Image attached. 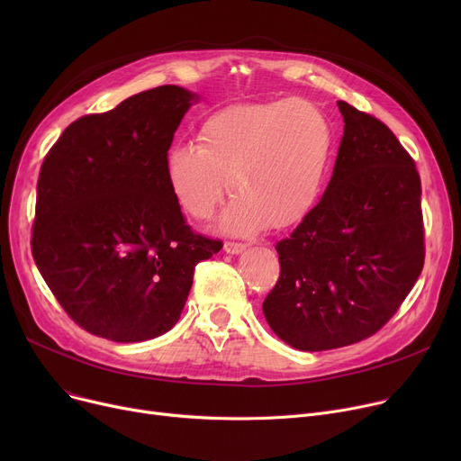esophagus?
Returning a JSON list of instances; mask_svg holds the SVG:
<instances>
[{
	"label": "esophagus",
	"mask_w": 461,
	"mask_h": 461,
	"mask_svg": "<svg viewBox=\"0 0 461 461\" xmlns=\"http://www.w3.org/2000/svg\"><path fill=\"white\" fill-rule=\"evenodd\" d=\"M245 250H247V247L243 243H226L224 245V252L231 254V256H237V254L245 252Z\"/></svg>",
	"instance_id": "esophagus-1"
}]
</instances>
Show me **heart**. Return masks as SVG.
Here are the masks:
<instances>
[{
	"mask_svg": "<svg viewBox=\"0 0 461 461\" xmlns=\"http://www.w3.org/2000/svg\"><path fill=\"white\" fill-rule=\"evenodd\" d=\"M334 149L327 113L303 99L226 106L198 129L196 145L167 149L164 174L192 218H209L231 190L243 203L226 211L221 230L249 235L284 230L318 203Z\"/></svg>",
	"mask_w": 461,
	"mask_h": 461,
	"instance_id": "b5f03b06",
	"label": "heart"
}]
</instances>
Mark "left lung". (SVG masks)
I'll return each mask as SVG.
<instances>
[{"instance_id":"left-lung-1","label":"left lung","mask_w":461,"mask_h":461,"mask_svg":"<svg viewBox=\"0 0 461 461\" xmlns=\"http://www.w3.org/2000/svg\"><path fill=\"white\" fill-rule=\"evenodd\" d=\"M344 136L332 177L276 245L280 278L263 301L273 332L301 351L365 340L389 321L424 265L420 177L379 119L338 101Z\"/></svg>"}]
</instances>
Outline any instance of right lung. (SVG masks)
<instances>
[{
    "label": "right lung",
    "instance_id": "add662e5",
    "mask_svg": "<svg viewBox=\"0 0 461 461\" xmlns=\"http://www.w3.org/2000/svg\"><path fill=\"white\" fill-rule=\"evenodd\" d=\"M200 95L160 86L77 119L46 155L32 252L58 303L113 342L172 329L194 267L222 249L194 235L167 186L164 158Z\"/></svg>",
    "mask_w": 461,
    "mask_h": 461
}]
</instances>
